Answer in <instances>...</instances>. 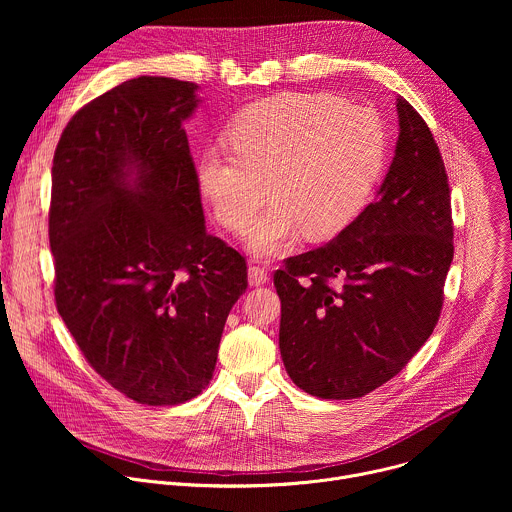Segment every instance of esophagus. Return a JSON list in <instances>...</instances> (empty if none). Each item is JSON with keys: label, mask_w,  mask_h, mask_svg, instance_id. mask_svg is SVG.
Wrapping results in <instances>:
<instances>
[{"label": "esophagus", "mask_w": 512, "mask_h": 512, "mask_svg": "<svg viewBox=\"0 0 512 512\" xmlns=\"http://www.w3.org/2000/svg\"><path fill=\"white\" fill-rule=\"evenodd\" d=\"M267 281H269L267 269H263L259 265H249V283L251 285H263Z\"/></svg>", "instance_id": "34e87169"}]
</instances>
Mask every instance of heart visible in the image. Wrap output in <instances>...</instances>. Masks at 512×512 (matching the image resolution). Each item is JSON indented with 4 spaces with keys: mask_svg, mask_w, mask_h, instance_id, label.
<instances>
[{
    "mask_svg": "<svg viewBox=\"0 0 512 512\" xmlns=\"http://www.w3.org/2000/svg\"><path fill=\"white\" fill-rule=\"evenodd\" d=\"M231 150L208 148L196 182L216 221L247 233L259 257L283 253L304 231L326 239L369 202L387 158L383 119L330 93H279L243 109L227 129Z\"/></svg>",
    "mask_w": 512,
    "mask_h": 512,
    "instance_id": "b5f03b06",
    "label": "heart"
}]
</instances>
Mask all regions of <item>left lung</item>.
<instances>
[{"mask_svg": "<svg viewBox=\"0 0 512 512\" xmlns=\"http://www.w3.org/2000/svg\"><path fill=\"white\" fill-rule=\"evenodd\" d=\"M397 115L395 158L377 200L328 245L289 257L273 275L285 371L314 397L375 391L440 320L454 259L448 174L427 123L403 97Z\"/></svg>", "mask_w": 512, "mask_h": 512, "instance_id": "1", "label": "left lung"}]
</instances>
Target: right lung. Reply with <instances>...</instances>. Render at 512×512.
I'll list each match as a JSON object with an SVG mask.
<instances>
[{
  "label": "right lung",
  "instance_id": "add662e5",
  "mask_svg": "<svg viewBox=\"0 0 512 512\" xmlns=\"http://www.w3.org/2000/svg\"><path fill=\"white\" fill-rule=\"evenodd\" d=\"M198 85L137 77L85 105L52 162L58 314L91 367L143 405L210 383L247 263L206 233L184 121Z\"/></svg>",
  "mask_w": 512,
  "mask_h": 512
}]
</instances>
